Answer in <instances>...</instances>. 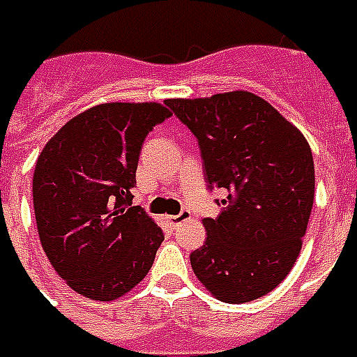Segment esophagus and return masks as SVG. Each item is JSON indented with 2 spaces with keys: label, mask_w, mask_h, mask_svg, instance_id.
<instances>
[{
  "label": "esophagus",
  "mask_w": 357,
  "mask_h": 357,
  "mask_svg": "<svg viewBox=\"0 0 357 357\" xmlns=\"http://www.w3.org/2000/svg\"><path fill=\"white\" fill-rule=\"evenodd\" d=\"M188 217H190V211H188V209H183L178 215H169V217H167V221H169L171 227H178V225L184 223Z\"/></svg>",
  "instance_id": "obj_1"
}]
</instances>
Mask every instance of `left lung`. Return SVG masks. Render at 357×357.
<instances>
[{
  "label": "left lung",
  "mask_w": 357,
  "mask_h": 357,
  "mask_svg": "<svg viewBox=\"0 0 357 357\" xmlns=\"http://www.w3.org/2000/svg\"><path fill=\"white\" fill-rule=\"evenodd\" d=\"M188 126L207 186L223 190L221 213L190 254L199 282L227 304L261 298L284 280L302 250L315 192L310 144L255 93L167 100Z\"/></svg>",
  "instance_id": "left-lung-1"
}]
</instances>
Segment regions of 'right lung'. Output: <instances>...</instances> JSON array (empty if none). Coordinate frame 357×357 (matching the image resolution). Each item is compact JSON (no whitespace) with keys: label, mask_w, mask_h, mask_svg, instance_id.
<instances>
[{"label":"right lung","mask_w":357,"mask_h":357,"mask_svg":"<svg viewBox=\"0 0 357 357\" xmlns=\"http://www.w3.org/2000/svg\"><path fill=\"white\" fill-rule=\"evenodd\" d=\"M161 103H102L73 117L40 153L32 178L38 234L75 292L109 302L148 275L163 231L132 206L136 169Z\"/></svg>","instance_id":"1"}]
</instances>
